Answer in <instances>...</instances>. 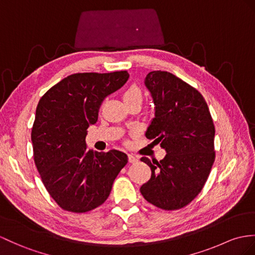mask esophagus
<instances>
[{
    "instance_id": "esophagus-1",
    "label": "esophagus",
    "mask_w": 255,
    "mask_h": 255,
    "mask_svg": "<svg viewBox=\"0 0 255 255\" xmlns=\"http://www.w3.org/2000/svg\"><path fill=\"white\" fill-rule=\"evenodd\" d=\"M128 162L129 163H135V162H137V158H136L134 154H132V153H129L128 156Z\"/></svg>"
}]
</instances>
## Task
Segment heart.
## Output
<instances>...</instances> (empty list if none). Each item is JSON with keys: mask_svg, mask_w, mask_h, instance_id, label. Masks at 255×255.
I'll return each instance as SVG.
<instances>
[{"mask_svg": "<svg viewBox=\"0 0 255 255\" xmlns=\"http://www.w3.org/2000/svg\"><path fill=\"white\" fill-rule=\"evenodd\" d=\"M124 102H140L142 101V92L139 86L136 84H132L131 86L123 92Z\"/></svg>", "mask_w": 255, "mask_h": 255, "instance_id": "b5f03b06", "label": "heart"}]
</instances>
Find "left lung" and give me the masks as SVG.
<instances>
[{"label":"left lung","mask_w":255,"mask_h":255,"mask_svg":"<svg viewBox=\"0 0 255 255\" xmlns=\"http://www.w3.org/2000/svg\"><path fill=\"white\" fill-rule=\"evenodd\" d=\"M154 104L146 137L165 149L160 160L140 161L151 177L140 187L142 197L165 211L189 204L202 190L215 160V128L208 105L195 88L167 71H151L145 79Z\"/></svg>","instance_id":"left-lung-1"}]
</instances>
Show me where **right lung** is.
<instances>
[{
  "mask_svg": "<svg viewBox=\"0 0 255 255\" xmlns=\"http://www.w3.org/2000/svg\"><path fill=\"white\" fill-rule=\"evenodd\" d=\"M128 79V71L74 73L40 99L31 131L34 163L48 194L65 211L85 213L102 206L128 163L122 151H93L85 142L103 101Z\"/></svg>",
  "mask_w": 255,
  "mask_h": 255,
  "instance_id": "1",
  "label": "right lung"
}]
</instances>
